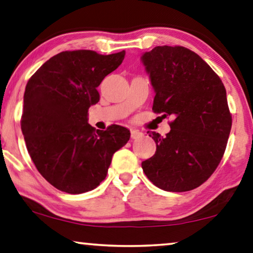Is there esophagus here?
Segmentation results:
<instances>
[{
  "label": "esophagus",
  "instance_id": "34e87169",
  "mask_svg": "<svg viewBox=\"0 0 253 253\" xmlns=\"http://www.w3.org/2000/svg\"><path fill=\"white\" fill-rule=\"evenodd\" d=\"M142 136H143V133H141L139 130H136V129L130 130V137L133 139H137V138L142 137Z\"/></svg>",
  "mask_w": 253,
  "mask_h": 253
}]
</instances>
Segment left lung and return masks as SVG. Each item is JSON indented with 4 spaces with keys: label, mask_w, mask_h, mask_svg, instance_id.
<instances>
[{
    "label": "left lung",
    "mask_w": 253,
    "mask_h": 253,
    "mask_svg": "<svg viewBox=\"0 0 253 253\" xmlns=\"http://www.w3.org/2000/svg\"><path fill=\"white\" fill-rule=\"evenodd\" d=\"M141 61L156 94L152 110L174 117L165 137L148 131L157 151L143 161V171L161 190L191 191L224 156L232 127L225 86L208 63L183 46H156Z\"/></svg>",
    "instance_id": "8db88e82"
}]
</instances>
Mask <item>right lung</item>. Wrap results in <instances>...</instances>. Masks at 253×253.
Masks as SVG:
<instances>
[{
    "mask_svg": "<svg viewBox=\"0 0 253 253\" xmlns=\"http://www.w3.org/2000/svg\"><path fill=\"white\" fill-rule=\"evenodd\" d=\"M124 58L125 51L61 52L26 85L21 117L26 146L40 174L60 191L81 194L99 186L114 153L130 137L126 127L99 130L88 124V109L100 100L96 88Z\"/></svg>",
    "mask_w": 253,
    "mask_h": 253,
    "instance_id": "1",
    "label": "right lung"
}]
</instances>
